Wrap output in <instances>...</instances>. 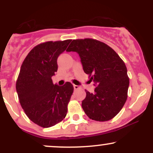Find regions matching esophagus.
I'll return each instance as SVG.
<instances>
[{"label":"esophagus","mask_w":153,"mask_h":153,"mask_svg":"<svg viewBox=\"0 0 153 153\" xmlns=\"http://www.w3.org/2000/svg\"><path fill=\"white\" fill-rule=\"evenodd\" d=\"M73 87H74L75 90H78V89L80 88V87H79L78 85H73Z\"/></svg>","instance_id":"34e87169"}]
</instances>
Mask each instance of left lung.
<instances>
[{
  "label": "left lung",
  "mask_w": 153,
  "mask_h": 153,
  "mask_svg": "<svg viewBox=\"0 0 153 153\" xmlns=\"http://www.w3.org/2000/svg\"><path fill=\"white\" fill-rule=\"evenodd\" d=\"M66 51L78 52L89 81L96 85L94 93L85 90V114L98 122L113 119L127 99L129 79L124 61L111 47L94 39H73Z\"/></svg>",
  "instance_id": "1"
}]
</instances>
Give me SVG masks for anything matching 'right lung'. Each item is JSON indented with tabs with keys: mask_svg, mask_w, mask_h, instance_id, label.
I'll list each match as a JSON object with an SVG mask.
<instances>
[{
	"mask_svg": "<svg viewBox=\"0 0 153 153\" xmlns=\"http://www.w3.org/2000/svg\"><path fill=\"white\" fill-rule=\"evenodd\" d=\"M71 39L46 42L36 45L23 62L16 83L19 102L29 119L47 128L66 117L73 85L66 82L59 86L52 77L57 71V59Z\"/></svg>",
	"mask_w": 153,
	"mask_h": 153,
	"instance_id": "right-lung-1",
	"label": "right lung"
}]
</instances>
